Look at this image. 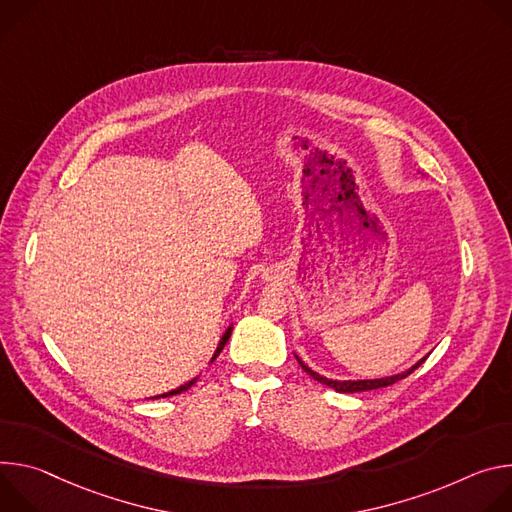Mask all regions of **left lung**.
Returning a JSON list of instances; mask_svg holds the SVG:
<instances>
[{
  "instance_id": "1",
  "label": "left lung",
  "mask_w": 512,
  "mask_h": 512,
  "mask_svg": "<svg viewBox=\"0 0 512 512\" xmlns=\"http://www.w3.org/2000/svg\"><path fill=\"white\" fill-rule=\"evenodd\" d=\"M429 356V354H427ZM427 356H423L419 362H415L411 368H407L405 372H399V374H392V376H382V378H360V380H337V378H327V376H323V374H319V372H315L313 368H309L297 354H295V358H297V362L301 364V368L311 376V378H315L317 382H321V384H327L329 388H333V390H337V392H362V390H374V388H382V386H390V384H394L396 380H401V378H405V376H409L413 370H417L425 360H427Z\"/></svg>"
}]
</instances>
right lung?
<instances>
[{
  "mask_svg": "<svg viewBox=\"0 0 512 512\" xmlns=\"http://www.w3.org/2000/svg\"><path fill=\"white\" fill-rule=\"evenodd\" d=\"M232 329H234V323H230L227 325V329L223 331V335L219 337V342H217V348H215V352H213V356H211V360H209V364L219 356V352L223 350V346L227 344V339H230V335H232ZM197 378L199 376H195V378H191V380H187L185 384H181V386H177V388H173V390H168V392H164V394H156V396H152V399H166V396H175V394H181V392H185V390H189L195 382H197Z\"/></svg>",
  "mask_w": 512,
  "mask_h": 512,
  "instance_id": "right-lung-1",
  "label": "right lung"
}]
</instances>
